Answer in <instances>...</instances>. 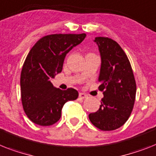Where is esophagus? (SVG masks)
<instances>
[{"instance_id": "esophagus-1", "label": "esophagus", "mask_w": 156, "mask_h": 156, "mask_svg": "<svg viewBox=\"0 0 156 156\" xmlns=\"http://www.w3.org/2000/svg\"><path fill=\"white\" fill-rule=\"evenodd\" d=\"M79 96L82 99H85L87 97V95H86L85 93H83V92H80V93L79 94Z\"/></svg>"}]
</instances>
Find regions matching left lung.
Returning a JSON list of instances; mask_svg holds the SVG:
<instances>
[{
    "label": "left lung",
    "mask_w": 156,
    "mask_h": 156,
    "mask_svg": "<svg viewBox=\"0 0 156 156\" xmlns=\"http://www.w3.org/2000/svg\"><path fill=\"white\" fill-rule=\"evenodd\" d=\"M101 57L99 89L104 97L97 112L90 113V121L102 131H112L126 123L133 109L136 84L125 52L115 41L99 37L94 40Z\"/></svg>",
    "instance_id": "1"
}]
</instances>
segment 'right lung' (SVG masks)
<instances>
[{
	"instance_id": "1",
	"label": "right lung",
	"mask_w": 156,
	"mask_h": 156,
	"mask_svg": "<svg viewBox=\"0 0 156 156\" xmlns=\"http://www.w3.org/2000/svg\"><path fill=\"white\" fill-rule=\"evenodd\" d=\"M82 34H53L42 37L35 44L26 57L20 75L23 108L31 121L50 126L60 119L64 104L75 100L74 88H56L50 80L61 73L64 58L84 40Z\"/></svg>"
}]
</instances>
